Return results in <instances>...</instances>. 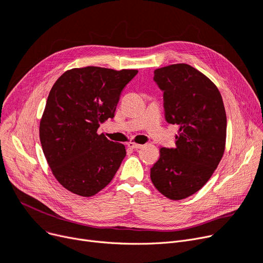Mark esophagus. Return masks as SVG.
I'll return each instance as SVG.
<instances>
[{
    "label": "esophagus",
    "mask_w": 263,
    "mask_h": 263,
    "mask_svg": "<svg viewBox=\"0 0 263 263\" xmlns=\"http://www.w3.org/2000/svg\"><path fill=\"white\" fill-rule=\"evenodd\" d=\"M128 147H130V148H132V149H140V148H142L143 147V145H140V144H135V143H129L128 144Z\"/></svg>",
    "instance_id": "obj_1"
}]
</instances>
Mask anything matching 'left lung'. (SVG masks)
Segmentation results:
<instances>
[{"instance_id": "8db88e82", "label": "left lung", "mask_w": 263, "mask_h": 263, "mask_svg": "<svg viewBox=\"0 0 263 263\" xmlns=\"http://www.w3.org/2000/svg\"><path fill=\"white\" fill-rule=\"evenodd\" d=\"M154 81L163 91L165 119L179 131L175 148H161L150 178L161 194L180 200L206 183L224 155L225 107L217 87L187 64L156 69Z\"/></svg>"}]
</instances>
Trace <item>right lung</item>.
<instances>
[{
  "instance_id": "1",
  "label": "right lung",
  "mask_w": 263,
  "mask_h": 263,
  "mask_svg": "<svg viewBox=\"0 0 263 263\" xmlns=\"http://www.w3.org/2000/svg\"><path fill=\"white\" fill-rule=\"evenodd\" d=\"M137 72L89 66L68 70L54 83L39 136L54 177L68 191L89 197L112 181L126 148L97 130L114 118L122 89Z\"/></svg>"
}]
</instances>
